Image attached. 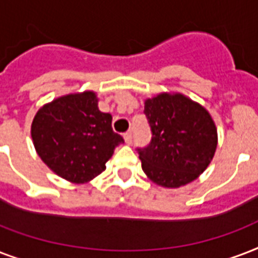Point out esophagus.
<instances>
[{"label":"esophagus","instance_id":"34e87169","mask_svg":"<svg viewBox=\"0 0 258 258\" xmlns=\"http://www.w3.org/2000/svg\"><path fill=\"white\" fill-rule=\"evenodd\" d=\"M123 140H125V143L127 145H131L132 144V140H133V136H132V132H126L125 135H123Z\"/></svg>","mask_w":258,"mask_h":258}]
</instances>
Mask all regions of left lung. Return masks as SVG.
Here are the masks:
<instances>
[{"label":"left lung","instance_id":"obj_1","mask_svg":"<svg viewBox=\"0 0 258 258\" xmlns=\"http://www.w3.org/2000/svg\"><path fill=\"white\" fill-rule=\"evenodd\" d=\"M144 114L152 140L137 152L147 176L168 188L195 180L217 149V127L209 111L181 94L164 93L145 101Z\"/></svg>","mask_w":258,"mask_h":258}]
</instances>
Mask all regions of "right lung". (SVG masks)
<instances>
[{"mask_svg": "<svg viewBox=\"0 0 258 258\" xmlns=\"http://www.w3.org/2000/svg\"><path fill=\"white\" fill-rule=\"evenodd\" d=\"M32 140L41 160L73 183H86L106 168L122 136L111 115L98 109L95 93L70 94L48 103L32 122Z\"/></svg>", "mask_w": 258, "mask_h": 258, "instance_id": "obj_1", "label": "right lung"}]
</instances>
